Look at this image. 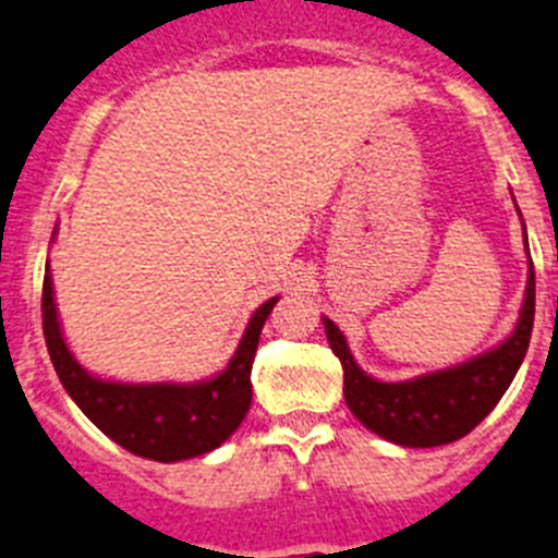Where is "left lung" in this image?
Segmentation results:
<instances>
[{
  "mask_svg": "<svg viewBox=\"0 0 558 558\" xmlns=\"http://www.w3.org/2000/svg\"><path fill=\"white\" fill-rule=\"evenodd\" d=\"M529 245V240H525ZM534 263H529V288L520 324L497 349L461 366L433 372L405 383H379L354 363L347 338L324 318L327 340L343 366V397L354 416L372 433L402 447H441L475 430L511 386L534 329Z\"/></svg>",
  "mask_w": 558,
  "mask_h": 558,
  "instance_id": "obj_1",
  "label": "left lung"
}]
</instances>
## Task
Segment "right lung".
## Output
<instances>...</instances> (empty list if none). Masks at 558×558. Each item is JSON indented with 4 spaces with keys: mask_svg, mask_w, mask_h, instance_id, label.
Segmentation results:
<instances>
[{
    "mask_svg": "<svg viewBox=\"0 0 558 558\" xmlns=\"http://www.w3.org/2000/svg\"><path fill=\"white\" fill-rule=\"evenodd\" d=\"M276 302L279 299H268L251 315L234 357L218 377L190 386L108 383L83 372L81 363L63 343L47 265L41 293L44 340L66 393L111 441L125 447L133 456L172 463L211 452L240 427L251 408V366H254L256 343Z\"/></svg>",
    "mask_w": 558,
    "mask_h": 558,
    "instance_id": "add662e5",
    "label": "right lung"
}]
</instances>
